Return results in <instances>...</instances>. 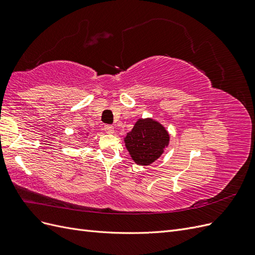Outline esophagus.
<instances>
[{"label":"esophagus","mask_w":255,"mask_h":255,"mask_svg":"<svg viewBox=\"0 0 255 255\" xmlns=\"http://www.w3.org/2000/svg\"><path fill=\"white\" fill-rule=\"evenodd\" d=\"M103 129L105 130V133H107V134H113V133L115 132L114 127H113V126H110V125H106V126H104Z\"/></svg>","instance_id":"1"}]
</instances>
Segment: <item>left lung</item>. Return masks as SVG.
I'll use <instances>...</instances> for the list:
<instances>
[{
  "label": "left lung",
  "mask_w": 255,
  "mask_h": 255,
  "mask_svg": "<svg viewBox=\"0 0 255 255\" xmlns=\"http://www.w3.org/2000/svg\"><path fill=\"white\" fill-rule=\"evenodd\" d=\"M170 135L166 128L152 118L138 119L125 137L130 157L137 165L149 166L160 157L169 144Z\"/></svg>",
  "instance_id": "1"
}]
</instances>
